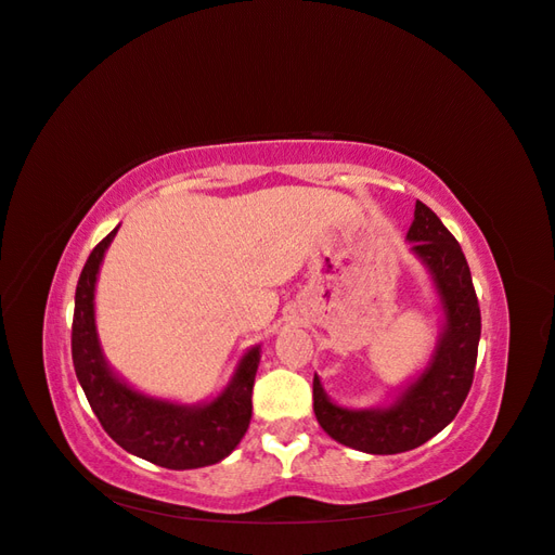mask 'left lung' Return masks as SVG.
<instances>
[{"instance_id":"left-lung-1","label":"left lung","mask_w":555,"mask_h":555,"mask_svg":"<svg viewBox=\"0 0 555 555\" xmlns=\"http://www.w3.org/2000/svg\"><path fill=\"white\" fill-rule=\"evenodd\" d=\"M410 254L431 280L440 309V333L426 366L376 406H345L313 376V412L337 443L369 455H398L424 446L455 420L472 388L481 313L467 258L438 215L416 201L406 230Z\"/></svg>"}]
</instances>
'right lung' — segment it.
<instances>
[{"instance_id": "right-lung-1", "label": "right lung", "mask_w": 555, "mask_h": 555, "mask_svg": "<svg viewBox=\"0 0 555 555\" xmlns=\"http://www.w3.org/2000/svg\"><path fill=\"white\" fill-rule=\"evenodd\" d=\"M117 230L90 251L76 285L72 325L76 378L109 438L131 455L167 469L215 465L240 446L251 422V392L261 364V345L248 347L236 361L228 386L203 402L155 398L124 380L103 352L95 323L100 266Z\"/></svg>"}]
</instances>
